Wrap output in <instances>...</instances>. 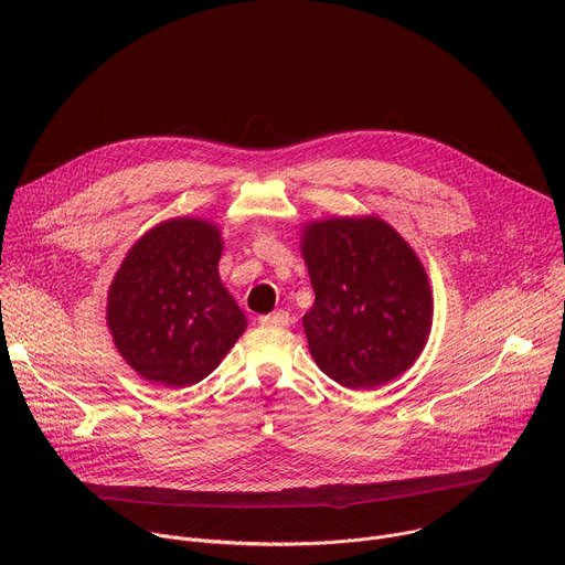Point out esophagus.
<instances>
[{
  "label": "esophagus",
  "mask_w": 565,
  "mask_h": 565,
  "mask_svg": "<svg viewBox=\"0 0 565 565\" xmlns=\"http://www.w3.org/2000/svg\"><path fill=\"white\" fill-rule=\"evenodd\" d=\"M259 321H262V324H266V327H288L290 324V315L286 310H275L270 315L259 317Z\"/></svg>",
  "instance_id": "34e87169"
}]
</instances>
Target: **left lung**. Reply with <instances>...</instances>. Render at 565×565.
I'll use <instances>...</instances> for the list:
<instances>
[{"mask_svg": "<svg viewBox=\"0 0 565 565\" xmlns=\"http://www.w3.org/2000/svg\"><path fill=\"white\" fill-rule=\"evenodd\" d=\"M301 255L315 290L303 333L317 366L347 388L405 373L431 331L427 273L388 223L344 216L308 223Z\"/></svg>", "mask_w": 565, "mask_h": 565, "instance_id": "8db88e82", "label": "left lung"}]
</instances>
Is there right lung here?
<instances>
[{"mask_svg":"<svg viewBox=\"0 0 565 565\" xmlns=\"http://www.w3.org/2000/svg\"><path fill=\"white\" fill-rule=\"evenodd\" d=\"M221 250L210 221L170 218L145 232L118 268L107 324L118 353L147 382H201L246 331V315L218 277Z\"/></svg>","mask_w":565,"mask_h":565,"instance_id":"obj_1","label":"right lung"}]
</instances>
